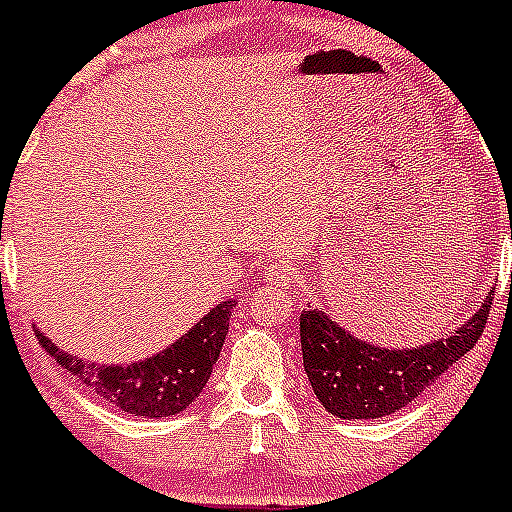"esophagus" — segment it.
Returning <instances> with one entry per match:
<instances>
[{"label":"esophagus","instance_id":"1","mask_svg":"<svg viewBox=\"0 0 512 512\" xmlns=\"http://www.w3.org/2000/svg\"><path fill=\"white\" fill-rule=\"evenodd\" d=\"M262 278H265L267 285H275V288H288V285L293 283V270H290L288 265L272 262V265L265 267Z\"/></svg>","mask_w":512,"mask_h":512}]
</instances>
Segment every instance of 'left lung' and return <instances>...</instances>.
Wrapping results in <instances>:
<instances>
[{"mask_svg": "<svg viewBox=\"0 0 512 512\" xmlns=\"http://www.w3.org/2000/svg\"><path fill=\"white\" fill-rule=\"evenodd\" d=\"M493 293L457 331L409 348L361 341L321 308L303 310L300 346L313 394L338 419H381L399 412L475 346Z\"/></svg>", "mask_w": 512, "mask_h": 512, "instance_id": "8db88e82", "label": "left lung"}]
</instances>
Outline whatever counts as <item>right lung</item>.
<instances>
[{
  "label": "right lung",
  "instance_id": "1",
  "mask_svg": "<svg viewBox=\"0 0 512 512\" xmlns=\"http://www.w3.org/2000/svg\"><path fill=\"white\" fill-rule=\"evenodd\" d=\"M234 305H237L234 300H222L217 308L199 318L179 341L131 364L85 361L75 353L62 351L37 326L35 333L40 346L85 389L133 417L161 419L181 414L204 391L224 346V338H227L229 315Z\"/></svg>",
  "mask_w": 512,
  "mask_h": 512
}]
</instances>
